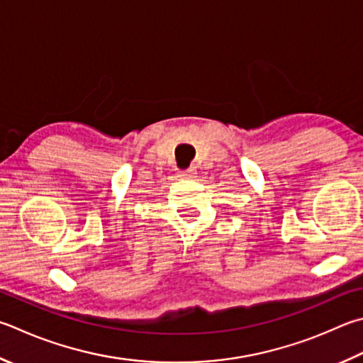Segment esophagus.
Here are the masks:
<instances>
[{"label":"esophagus","instance_id":"1","mask_svg":"<svg viewBox=\"0 0 363 363\" xmlns=\"http://www.w3.org/2000/svg\"><path fill=\"white\" fill-rule=\"evenodd\" d=\"M195 174H196V171L194 169V168H187V169H184V171H181V177H184V179H194L195 177Z\"/></svg>","mask_w":363,"mask_h":363}]
</instances>
